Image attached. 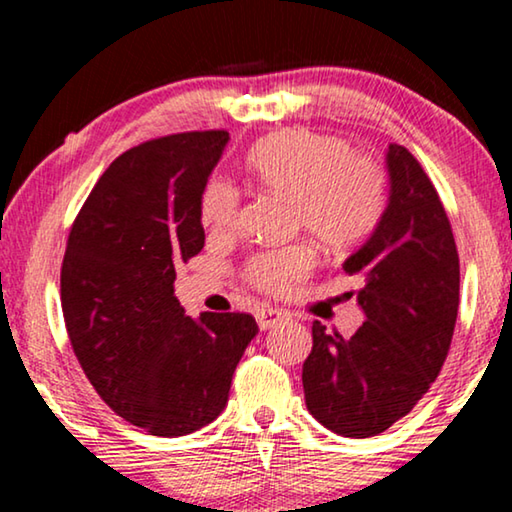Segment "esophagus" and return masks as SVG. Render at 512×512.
<instances>
[{
	"instance_id": "esophagus-1",
	"label": "esophagus",
	"mask_w": 512,
	"mask_h": 512,
	"mask_svg": "<svg viewBox=\"0 0 512 512\" xmlns=\"http://www.w3.org/2000/svg\"><path fill=\"white\" fill-rule=\"evenodd\" d=\"M256 319H258V326H261V331H268V328L277 326L279 321H284L286 314L282 310H277V307H263V310H258Z\"/></svg>"
}]
</instances>
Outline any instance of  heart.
<instances>
[{
  "label": "heart",
  "mask_w": 512,
  "mask_h": 512,
  "mask_svg": "<svg viewBox=\"0 0 512 512\" xmlns=\"http://www.w3.org/2000/svg\"><path fill=\"white\" fill-rule=\"evenodd\" d=\"M247 167L263 188L293 200L296 226L331 249H349L366 240L387 207L382 167L352 153L345 139L324 132H275L249 151ZM237 216V188L226 179L209 181L200 200L202 226L223 235L237 226ZM312 265L310 244H291L251 258L247 279L256 289L282 296L310 275Z\"/></svg>",
  "instance_id": "b5f03b06"
}]
</instances>
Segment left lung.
Returning <instances> with one entry per match:
<instances>
[{"label":"left lung","mask_w":512,"mask_h":512,"mask_svg":"<svg viewBox=\"0 0 512 512\" xmlns=\"http://www.w3.org/2000/svg\"><path fill=\"white\" fill-rule=\"evenodd\" d=\"M389 202L347 258L363 277L366 321L352 338L312 324L303 363L307 410L345 438H370L415 408L443 368L459 310V254L443 202L417 158L389 144Z\"/></svg>","instance_id":"8db88e82"}]
</instances>
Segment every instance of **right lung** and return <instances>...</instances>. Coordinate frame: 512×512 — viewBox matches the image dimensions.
<instances>
[{
    "label": "right lung",
    "mask_w": 512,
    "mask_h": 512,
    "mask_svg": "<svg viewBox=\"0 0 512 512\" xmlns=\"http://www.w3.org/2000/svg\"><path fill=\"white\" fill-rule=\"evenodd\" d=\"M226 130L179 132L125 151L107 167L69 230L60 303L69 342L102 401L151 436L214 422L244 349V312L186 317L174 268L200 254V200Z\"/></svg>",
    "instance_id": "1"
}]
</instances>
